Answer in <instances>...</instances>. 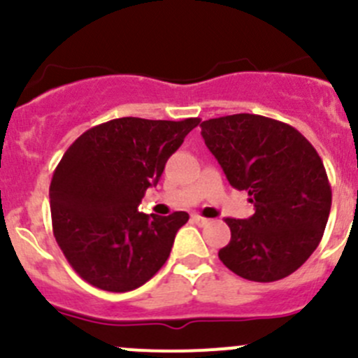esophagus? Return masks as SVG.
<instances>
[{"mask_svg":"<svg viewBox=\"0 0 358 358\" xmlns=\"http://www.w3.org/2000/svg\"><path fill=\"white\" fill-rule=\"evenodd\" d=\"M192 222L199 227H206L209 223V220L204 218V216H201V215H192Z\"/></svg>","mask_w":358,"mask_h":358,"instance_id":"1","label":"esophagus"}]
</instances>
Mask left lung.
<instances>
[{
    "instance_id": "8db88e82",
    "label": "left lung",
    "mask_w": 358,
    "mask_h": 358,
    "mask_svg": "<svg viewBox=\"0 0 358 358\" xmlns=\"http://www.w3.org/2000/svg\"><path fill=\"white\" fill-rule=\"evenodd\" d=\"M201 135L230 185L255 204L248 220H225L232 237L218 251L223 265L255 282L291 275L319 246L329 218L322 159L298 129L265 115L202 121Z\"/></svg>"
}]
</instances>
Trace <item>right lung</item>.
<instances>
[{
  "instance_id": "add662e5",
  "label": "right lung",
  "mask_w": 358,
  "mask_h": 358,
  "mask_svg": "<svg viewBox=\"0 0 358 358\" xmlns=\"http://www.w3.org/2000/svg\"><path fill=\"white\" fill-rule=\"evenodd\" d=\"M199 121L112 119L66 150L50 183V208L57 244L81 279L126 292L164 265L189 215L149 216L138 206Z\"/></svg>"
}]
</instances>
